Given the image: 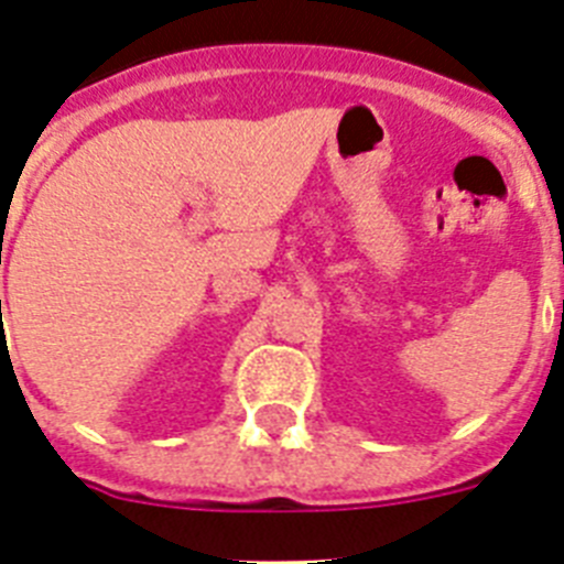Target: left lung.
Masks as SVG:
<instances>
[{
  "mask_svg": "<svg viewBox=\"0 0 564 564\" xmlns=\"http://www.w3.org/2000/svg\"><path fill=\"white\" fill-rule=\"evenodd\" d=\"M562 316H564V302H562Z\"/></svg>",
  "mask_w": 564,
  "mask_h": 564,
  "instance_id": "obj_1",
  "label": "left lung"
}]
</instances>
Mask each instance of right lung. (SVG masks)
I'll list each match as a JSON object with an SVG mask.
<instances>
[{"mask_svg": "<svg viewBox=\"0 0 564 564\" xmlns=\"http://www.w3.org/2000/svg\"><path fill=\"white\" fill-rule=\"evenodd\" d=\"M0 305H2V302H0Z\"/></svg>", "mask_w": 564, "mask_h": 564, "instance_id": "right-lung-1", "label": "right lung"}]
</instances>
